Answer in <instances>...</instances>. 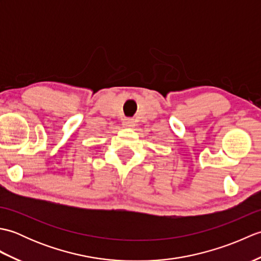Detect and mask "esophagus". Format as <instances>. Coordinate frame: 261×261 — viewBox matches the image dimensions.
I'll return each mask as SVG.
<instances>
[{
  "instance_id": "1",
  "label": "esophagus",
  "mask_w": 261,
  "mask_h": 261,
  "mask_svg": "<svg viewBox=\"0 0 261 261\" xmlns=\"http://www.w3.org/2000/svg\"><path fill=\"white\" fill-rule=\"evenodd\" d=\"M123 125L127 126V127H132L135 125V121L130 118H126L123 120Z\"/></svg>"
}]
</instances>
